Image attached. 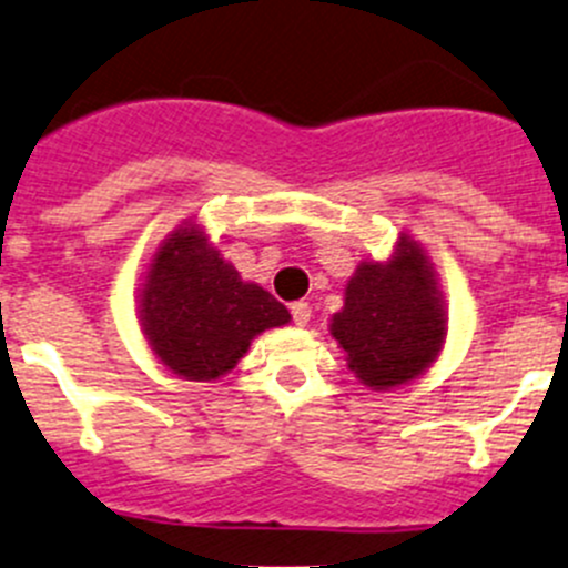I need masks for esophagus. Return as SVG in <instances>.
<instances>
[{
    "label": "esophagus",
    "mask_w": 568,
    "mask_h": 568,
    "mask_svg": "<svg viewBox=\"0 0 568 568\" xmlns=\"http://www.w3.org/2000/svg\"><path fill=\"white\" fill-rule=\"evenodd\" d=\"M290 312H292V323L301 325V328L308 323V317H312V306H308V303H303V301L292 303Z\"/></svg>",
    "instance_id": "obj_1"
}]
</instances>
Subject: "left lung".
Masks as SVG:
<instances>
[{
	"instance_id": "left-lung-1",
	"label": "left lung",
	"mask_w": 568,
	"mask_h": 568,
	"mask_svg": "<svg viewBox=\"0 0 568 568\" xmlns=\"http://www.w3.org/2000/svg\"><path fill=\"white\" fill-rule=\"evenodd\" d=\"M331 334L347 367L373 389H392L430 367L445 342V306L428 256L403 237L386 265L364 262L347 282Z\"/></svg>"
}]
</instances>
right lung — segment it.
<instances>
[{"instance_id": "add662e5", "label": "right lung", "mask_w": 568, "mask_h": 568, "mask_svg": "<svg viewBox=\"0 0 568 568\" xmlns=\"http://www.w3.org/2000/svg\"><path fill=\"white\" fill-rule=\"evenodd\" d=\"M140 320L165 367L212 381L243 358L256 334L290 323V312L267 290L243 282L199 226H184L151 262Z\"/></svg>"}]
</instances>
